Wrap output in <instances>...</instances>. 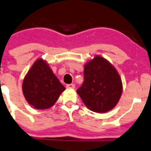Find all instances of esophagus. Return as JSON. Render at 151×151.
Returning <instances> with one entry per match:
<instances>
[{
    "label": "esophagus",
    "instance_id": "esophagus-1",
    "mask_svg": "<svg viewBox=\"0 0 151 151\" xmlns=\"http://www.w3.org/2000/svg\"><path fill=\"white\" fill-rule=\"evenodd\" d=\"M66 87H67V89H73V88H75V84H67V85H66Z\"/></svg>",
    "mask_w": 151,
    "mask_h": 151
}]
</instances>
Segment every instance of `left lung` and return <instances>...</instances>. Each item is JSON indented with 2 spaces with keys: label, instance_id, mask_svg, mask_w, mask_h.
I'll list each match as a JSON object with an SVG mask.
<instances>
[{
  "label": "left lung",
  "instance_id": "8db88e82",
  "mask_svg": "<svg viewBox=\"0 0 151 151\" xmlns=\"http://www.w3.org/2000/svg\"><path fill=\"white\" fill-rule=\"evenodd\" d=\"M84 81L77 90L88 109L96 113L112 110L122 93V83L113 65L101 56H96L84 66Z\"/></svg>",
  "mask_w": 151,
  "mask_h": 151
}]
</instances>
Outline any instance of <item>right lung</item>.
I'll list each match as a JSON object with an SVG mask.
<instances>
[{"label": "right lung", "instance_id": "right-lung-1", "mask_svg": "<svg viewBox=\"0 0 151 151\" xmlns=\"http://www.w3.org/2000/svg\"><path fill=\"white\" fill-rule=\"evenodd\" d=\"M26 100L35 109L50 108L65 90L48 64L38 59L27 73L22 86Z\"/></svg>", "mask_w": 151, "mask_h": 151}]
</instances>
